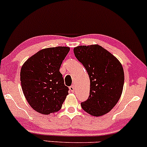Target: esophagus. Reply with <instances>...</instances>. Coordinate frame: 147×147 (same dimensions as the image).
I'll list each match as a JSON object with an SVG mask.
<instances>
[{
	"instance_id": "obj_1",
	"label": "esophagus",
	"mask_w": 147,
	"mask_h": 147,
	"mask_svg": "<svg viewBox=\"0 0 147 147\" xmlns=\"http://www.w3.org/2000/svg\"><path fill=\"white\" fill-rule=\"evenodd\" d=\"M69 89H70V90L71 91V92H73L74 90H75V87H74V86H70V87H69Z\"/></svg>"
}]
</instances>
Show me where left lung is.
Here are the masks:
<instances>
[{
	"label": "left lung",
	"mask_w": 147,
	"mask_h": 147,
	"mask_svg": "<svg viewBox=\"0 0 147 147\" xmlns=\"http://www.w3.org/2000/svg\"><path fill=\"white\" fill-rule=\"evenodd\" d=\"M74 54L90 78V95L81 103L82 109L93 116L107 113L122 95L124 82L122 64L99 45L77 46L74 48Z\"/></svg>",
	"instance_id": "1"
}]
</instances>
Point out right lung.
<instances>
[{"label": "right lung", "mask_w": 147, "mask_h": 147, "mask_svg": "<svg viewBox=\"0 0 147 147\" xmlns=\"http://www.w3.org/2000/svg\"><path fill=\"white\" fill-rule=\"evenodd\" d=\"M70 51L68 47L40 50L25 61L21 70V87L32 108L48 115L61 109L69 88L59 69Z\"/></svg>", "instance_id": "1"}]
</instances>
